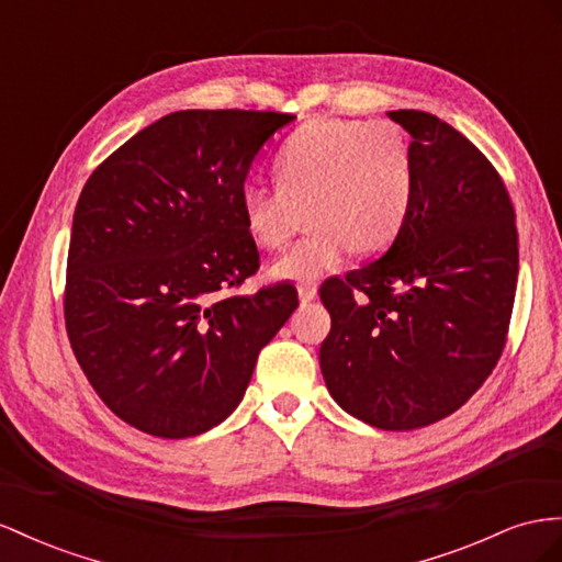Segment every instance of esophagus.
<instances>
[{
  "mask_svg": "<svg viewBox=\"0 0 562 562\" xmlns=\"http://www.w3.org/2000/svg\"><path fill=\"white\" fill-rule=\"evenodd\" d=\"M297 295H300V302H312L318 295V291H316L314 283H300Z\"/></svg>",
  "mask_w": 562,
  "mask_h": 562,
  "instance_id": "obj_1",
  "label": "esophagus"
}]
</instances>
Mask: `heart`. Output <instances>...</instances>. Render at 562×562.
Returning a JSON list of instances; mask_svg holds the SVG:
<instances>
[{
  "mask_svg": "<svg viewBox=\"0 0 562 562\" xmlns=\"http://www.w3.org/2000/svg\"><path fill=\"white\" fill-rule=\"evenodd\" d=\"M277 187L240 191V222L262 250H283L310 215L312 236L271 267L281 281H316L352 252L392 246L416 201V154L390 120L318 117L274 156Z\"/></svg>",
  "mask_w": 562,
  "mask_h": 562,
  "instance_id": "b5f03b06",
  "label": "heart"
}]
</instances>
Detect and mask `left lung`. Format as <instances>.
I'll return each instance as SVG.
<instances>
[{
  "instance_id": "1",
  "label": "left lung",
  "mask_w": 562,
  "mask_h": 562,
  "mask_svg": "<svg viewBox=\"0 0 562 562\" xmlns=\"http://www.w3.org/2000/svg\"><path fill=\"white\" fill-rule=\"evenodd\" d=\"M414 136L416 201L381 260L322 285L330 397L381 430L461 408L504 352L518 283L510 195L482 150L445 120L392 111Z\"/></svg>"
}]
</instances>
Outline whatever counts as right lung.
<instances>
[{"mask_svg":"<svg viewBox=\"0 0 562 562\" xmlns=\"http://www.w3.org/2000/svg\"><path fill=\"white\" fill-rule=\"evenodd\" d=\"M293 120L177 111L87 179L72 215L66 330L87 381L132 428L165 439L215 428L295 312L291 283L226 295L260 267L238 207L250 165Z\"/></svg>","mask_w":562,"mask_h":562,"instance_id":"obj_1","label":"right lung"}]
</instances>
